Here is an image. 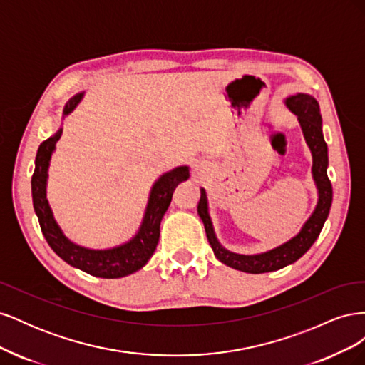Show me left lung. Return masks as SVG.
I'll list each match as a JSON object with an SVG mask.
<instances>
[{"label": "left lung", "mask_w": 365, "mask_h": 365, "mask_svg": "<svg viewBox=\"0 0 365 365\" xmlns=\"http://www.w3.org/2000/svg\"><path fill=\"white\" fill-rule=\"evenodd\" d=\"M286 106L298 117L307 146L312 152V173L318 189V204L314 210L312 216L306 220V224L300 230V233L286 242V244L271 251L256 254V256H245V254L231 252L220 245L215 236L212 219L208 216L207 195L205 190L201 189V200L200 204H197V213H200L202 219L205 235L210 245L213 248L215 256L220 262L225 263L227 267L235 268L242 272L262 274L277 271L286 267V264H291L300 259L303 254L312 247L319 233H322V228L329 216L330 205H332V184H330V180L327 176V145L323 137L319 105L312 96L300 93L286 98Z\"/></svg>", "instance_id": "left-lung-1"}]
</instances>
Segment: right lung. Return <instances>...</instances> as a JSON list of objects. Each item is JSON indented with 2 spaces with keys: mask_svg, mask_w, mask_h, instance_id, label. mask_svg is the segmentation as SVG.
Here are the masks:
<instances>
[{
  "mask_svg": "<svg viewBox=\"0 0 365 365\" xmlns=\"http://www.w3.org/2000/svg\"><path fill=\"white\" fill-rule=\"evenodd\" d=\"M82 97L83 93L71 97L63 108V115L70 114L76 105L82 101ZM61 135L62 129H59L48 140L41 143L35 160V172L31 176L33 207H35V213L38 216L43 237L62 260L86 274L94 275V277L118 279L141 269L152 257L153 251L158 245L161 219L165 210L170 205L175 187L190 176L189 168L180 165V168L164 173L153 184L140 230L129 242L109 250H90L76 245L70 239L65 237L61 227L53 217L51 208L47 201V170L51 153Z\"/></svg>",
  "mask_w": 365,
  "mask_h": 365,
  "instance_id": "1",
  "label": "right lung"
}]
</instances>
